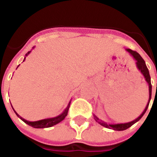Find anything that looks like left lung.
<instances>
[{"instance_id":"1","label":"left lung","mask_w":157,"mask_h":157,"mask_svg":"<svg viewBox=\"0 0 157 157\" xmlns=\"http://www.w3.org/2000/svg\"><path fill=\"white\" fill-rule=\"evenodd\" d=\"M126 50L129 53V55H131L133 58L135 59V64H136V67L138 68V70L140 71L142 75H144V77H145V81L147 82L149 85V100H148V103H147V105L145 107V110L143 111L140 115L139 116L138 118H135V120H133L131 122H128V123H124V124H108V123H106V122L102 121L101 119H99L97 116L94 114V118H95V120L98 123H99L100 124L103 126V127H105V128H111V129H113V130H118V131H122V130H125V129H127L129 127H131L132 125L135 124L136 122H138L140 118L143 117V115L145 114V113L146 112V110L148 109L149 107V103H150V101H151V76H150V73H149L148 69H147V66L145 65V60L142 59V57L140 55H139L137 52L133 51L131 50L130 48H126ZM157 90V88H156Z\"/></svg>"}]
</instances>
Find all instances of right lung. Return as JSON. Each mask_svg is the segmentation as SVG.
<instances>
[{"mask_svg": "<svg viewBox=\"0 0 157 157\" xmlns=\"http://www.w3.org/2000/svg\"><path fill=\"white\" fill-rule=\"evenodd\" d=\"M33 48H34V47H33ZM30 53H31V51L28 52V53L26 54V56H28ZM26 56H25V58H24V59H23V61L25 60ZM17 67H18V66H17ZM70 104H71V102H69V104L68 106L66 107V109H65V110L63 111V113H60L59 115L56 116V117H54V118H45V119H41V120H39V121H33V122L28 121V120H26V119H24V118H22L21 116L17 114V113L16 112L14 109H13V110H14V112H15L16 114L17 115V117L21 118L22 121L24 122V123H26L27 124H29V126H32V127L36 128H49V127H52V126H54V125L59 124V122H61L62 120H64L65 117L67 116V113H68ZM12 109H13V108H12Z\"/></svg>", "mask_w": 157, "mask_h": 157, "instance_id": "1", "label": "right lung"}]
</instances>
